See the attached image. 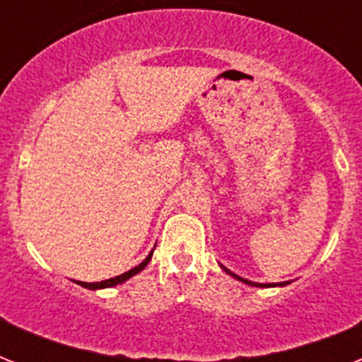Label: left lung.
I'll return each instance as SVG.
<instances>
[{"label":"left lung","instance_id":"left-lung-1","mask_svg":"<svg viewBox=\"0 0 362 362\" xmlns=\"http://www.w3.org/2000/svg\"><path fill=\"white\" fill-rule=\"evenodd\" d=\"M221 269L226 270L229 276H233L235 280L242 281V284H247V286H253V287H276V286H287V284H289V281H280V284H255V281H250V280H246V278H240V276L235 274V272H231V270H227L223 264H221Z\"/></svg>","mask_w":362,"mask_h":362}]
</instances>
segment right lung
Instances as JSON below:
<instances>
[{
	"mask_svg": "<svg viewBox=\"0 0 362 362\" xmlns=\"http://www.w3.org/2000/svg\"><path fill=\"white\" fill-rule=\"evenodd\" d=\"M152 253H153V250L148 253L146 259H144L141 264H136V267H133V269L127 270V272H124V274L116 276V278H110V280H103V281H93V284H88V281H76V284H78V286H82V287H86V289H92V291H95V289H105V287H115V286H118V284H124L125 280H129L131 276L139 274V272H141V270L144 269L148 263H150V259H152Z\"/></svg>",
	"mask_w": 362,
	"mask_h": 362,
	"instance_id": "obj_1",
	"label": "right lung"
}]
</instances>
